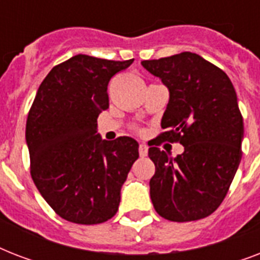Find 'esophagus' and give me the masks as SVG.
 Returning <instances> with one entry per match:
<instances>
[{
  "instance_id": "1",
  "label": "esophagus",
  "mask_w": 260,
  "mask_h": 260,
  "mask_svg": "<svg viewBox=\"0 0 260 260\" xmlns=\"http://www.w3.org/2000/svg\"><path fill=\"white\" fill-rule=\"evenodd\" d=\"M139 154H140L142 158L147 156V154H148V146H147L146 143H140L139 144Z\"/></svg>"
}]
</instances>
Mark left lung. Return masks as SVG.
Listing matches in <instances>:
<instances>
[{
    "label": "left lung",
    "mask_w": 260,
    "mask_h": 260,
    "mask_svg": "<svg viewBox=\"0 0 260 260\" xmlns=\"http://www.w3.org/2000/svg\"><path fill=\"white\" fill-rule=\"evenodd\" d=\"M142 64L170 91L160 122L166 132L159 139L185 147L175 158L150 147L151 201L170 221L208 217L225 198L242 160L244 125L234 85L221 69L193 52Z\"/></svg>",
    "instance_id": "1"
}]
</instances>
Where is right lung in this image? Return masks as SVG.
<instances>
[{
    "label": "right lung",
    "mask_w": 260,
    "mask_h": 260,
    "mask_svg": "<svg viewBox=\"0 0 260 260\" xmlns=\"http://www.w3.org/2000/svg\"><path fill=\"white\" fill-rule=\"evenodd\" d=\"M134 59L118 62L75 55L55 66L39 86L26 118L30 177L55 213L75 224H101L116 214L138 142L97 135L109 108L108 83Z\"/></svg>",
    "instance_id": "1"
}]
</instances>
